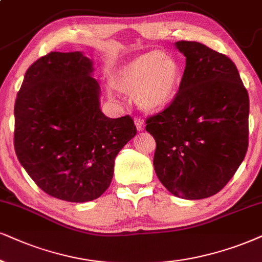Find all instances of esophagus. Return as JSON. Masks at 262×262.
<instances>
[{"mask_svg": "<svg viewBox=\"0 0 262 262\" xmlns=\"http://www.w3.org/2000/svg\"><path fill=\"white\" fill-rule=\"evenodd\" d=\"M135 125H137V129L139 132L144 130L145 125H144V121H142L141 118H135Z\"/></svg>", "mask_w": 262, "mask_h": 262, "instance_id": "esophagus-1", "label": "esophagus"}]
</instances>
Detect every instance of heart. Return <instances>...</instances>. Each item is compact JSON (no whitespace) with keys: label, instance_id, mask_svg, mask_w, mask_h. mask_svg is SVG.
Segmentation results:
<instances>
[{"label":"heart","instance_id":"b5f03b06","mask_svg":"<svg viewBox=\"0 0 262 262\" xmlns=\"http://www.w3.org/2000/svg\"><path fill=\"white\" fill-rule=\"evenodd\" d=\"M181 83V68L174 58L161 51H150L122 65L112 78L114 87L134 94L142 110H163L171 101Z\"/></svg>","mask_w":262,"mask_h":262}]
</instances>
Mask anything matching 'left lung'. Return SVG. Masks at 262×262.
Instances as JSON below:
<instances>
[{
	"mask_svg": "<svg viewBox=\"0 0 262 262\" xmlns=\"http://www.w3.org/2000/svg\"><path fill=\"white\" fill-rule=\"evenodd\" d=\"M186 57L180 87L146 118L156 140L154 167L174 196L202 200L223 190L249 144V95L234 62L198 42L179 41Z\"/></svg>",
	"mask_w": 262,
	"mask_h": 262,
	"instance_id": "obj_1",
	"label": "left lung"
}]
</instances>
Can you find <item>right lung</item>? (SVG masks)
Masks as SVG:
<instances>
[{
  "mask_svg": "<svg viewBox=\"0 0 262 262\" xmlns=\"http://www.w3.org/2000/svg\"><path fill=\"white\" fill-rule=\"evenodd\" d=\"M92 60L51 52L26 71L14 105L16 157L49 196L82 203L110 186L115 158L137 134L133 118H108Z\"/></svg>",
  "mask_w": 262,
  "mask_h": 262,
  "instance_id": "right-lung-1",
  "label": "right lung"
}]
</instances>
